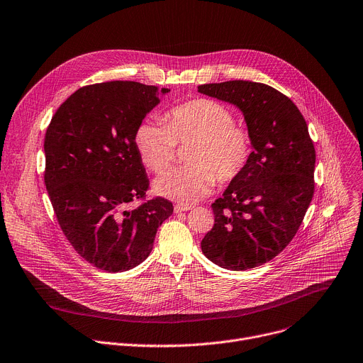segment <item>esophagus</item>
<instances>
[{"label": "esophagus", "instance_id": "1", "mask_svg": "<svg viewBox=\"0 0 363 363\" xmlns=\"http://www.w3.org/2000/svg\"><path fill=\"white\" fill-rule=\"evenodd\" d=\"M191 208H192V206H186V204H175V207H174L175 213H182V211H188V210H191Z\"/></svg>", "mask_w": 363, "mask_h": 363}]
</instances>
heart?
Here are the masks:
<instances>
[{"mask_svg": "<svg viewBox=\"0 0 363 363\" xmlns=\"http://www.w3.org/2000/svg\"><path fill=\"white\" fill-rule=\"evenodd\" d=\"M164 123L146 118L135 130V143L146 167L160 174L175 159L178 145L186 150L185 167L174 168L155 182L157 194L181 204L207 196L218 182L239 178L253 153L250 131L236 124L233 113L208 98H196L169 108Z\"/></svg>", "mask_w": 363, "mask_h": 363, "instance_id": "1", "label": "heart"}]
</instances>
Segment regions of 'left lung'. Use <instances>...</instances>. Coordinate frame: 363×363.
I'll return each mask as SVG.
<instances>
[{"label": "left lung", "instance_id": "obj_1", "mask_svg": "<svg viewBox=\"0 0 363 363\" xmlns=\"http://www.w3.org/2000/svg\"><path fill=\"white\" fill-rule=\"evenodd\" d=\"M199 91L238 106L253 139L246 169L211 204L214 225L201 242L216 265L246 271L274 259L298 232L314 195V143L300 110L267 84L236 79Z\"/></svg>", "mask_w": 363, "mask_h": 363}]
</instances>
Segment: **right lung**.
Returning <instances> with one entry per match:
<instances>
[{
  "instance_id": "right-lung-1",
  "label": "right lung",
  "mask_w": 363,
  "mask_h": 363,
  "mask_svg": "<svg viewBox=\"0 0 363 363\" xmlns=\"http://www.w3.org/2000/svg\"><path fill=\"white\" fill-rule=\"evenodd\" d=\"M157 103L153 85H85L46 130L43 175L56 220L79 256L106 272L142 263L157 227L174 213L163 196L146 200L149 179L135 143L136 127ZM133 201L140 206L128 209Z\"/></svg>"
}]
</instances>
